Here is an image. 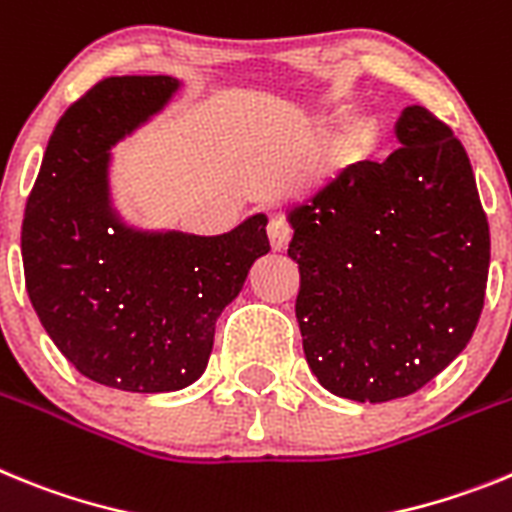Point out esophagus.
I'll return each mask as SVG.
<instances>
[{
    "mask_svg": "<svg viewBox=\"0 0 512 512\" xmlns=\"http://www.w3.org/2000/svg\"><path fill=\"white\" fill-rule=\"evenodd\" d=\"M268 239H270V247H273L275 252L286 250L288 239H291V226L286 224V219L273 216V219L268 221Z\"/></svg>",
    "mask_w": 512,
    "mask_h": 512,
    "instance_id": "34e87169",
    "label": "esophagus"
}]
</instances>
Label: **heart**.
<instances>
[{
    "label": "heart",
    "instance_id": "heart-1",
    "mask_svg": "<svg viewBox=\"0 0 512 512\" xmlns=\"http://www.w3.org/2000/svg\"><path fill=\"white\" fill-rule=\"evenodd\" d=\"M371 141V126L368 123H361V126L355 128L353 136H350V144L353 146H366Z\"/></svg>",
    "mask_w": 512,
    "mask_h": 512
}]
</instances>
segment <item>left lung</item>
I'll list each match as a JSON object with an SVG mask.
<instances>
[{
    "label": "left lung",
    "instance_id": "obj_1",
    "mask_svg": "<svg viewBox=\"0 0 512 512\" xmlns=\"http://www.w3.org/2000/svg\"><path fill=\"white\" fill-rule=\"evenodd\" d=\"M399 149L348 164L288 211L296 319L319 384L353 402L415 394L466 348L484 306L490 224L469 157L420 105Z\"/></svg>",
    "mask_w": 512,
    "mask_h": 512
}]
</instances>
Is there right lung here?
I'll return each mask as SVG.
<instances>
[{
  "mask_svg": "<svg viewBox=\"0 0 512 512\" xmlns=\"http://www.w3.org/2000/svg\"><path fill=\"white\" fill-rule=\"evenodd\" d=\"M172 77H108L56 123L22 219L30 304L82 376L159 394L201 379L216 319L237 299L268 219L219 237L141 231L110 201V149L170 102Z\"/></svg>",
  "mask_w": 512,
  "mask_h": 512,
  "instance_id": "obj_1",
  "label": "right lung"
}]
</instances>
